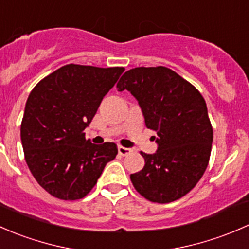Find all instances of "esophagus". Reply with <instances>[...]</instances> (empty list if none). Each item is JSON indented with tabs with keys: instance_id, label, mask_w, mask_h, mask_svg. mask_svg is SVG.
<instances>
[{
	"instance_id": "34e87169",
	"label": "esophagus",
	"mask_w": 249,
	"mask_h": 249,
	"mask_svg": "<svg viewBox=\"0 0 249 249\" xmlns=\"http://www.w3.org/2000/svg\"><path fill=\"white\" fill-rule=\"evenodd\" d=\"M130 152H132V150H130V148L124 147V146H119V153L121 156H128Z\"/></svg>"
}]
</instances>
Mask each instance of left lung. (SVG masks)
<instances>
[{
  "mask_svg": "<svg viewBox=\"0 0 249 249\" xmlns=\"http://www.w3.org/2000/svg\"><path fill=\"white\" fill-rule=\"evenodd\" d=\"M142 107L146 127L155 130L157 152H140L142 170L130 181L145 199L166 204L186 196L204 175L211 155L213 129L200 92L171 69L137 67L117 84Z\"/></svg>",
  "mask_w": 249,
  "mask_h": 249,
  "instance_id": "8db88e82",
  "label": "left lung"
}]
</instances>
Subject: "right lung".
<instances>
[{
    "label": "right lung",
    "mask_w": 249,
    "mask_h": 249,
    "mask_svg": "<svg viewBox=\"0 0 249 249\" xmlns=\"http://www.w3.org/2000/svg\"><path fill=\"white\" fill-rule=\"evenodd\" d=\"M124 71L71 63L31 91L20 128L25 160L39 186L55 198L86 196L116 157V143L94 145L84 129Z\"/></svg>",
    "instance_id": "1"
}]
</instances>
